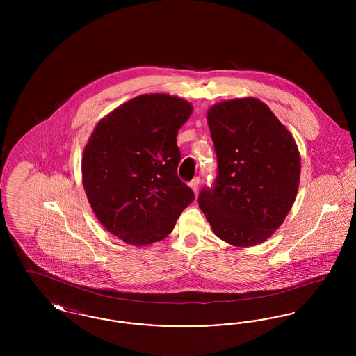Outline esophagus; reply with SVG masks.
<instances>
[{
	"label": "esophagus",
	"mask_w": 356,
	"mask_h": 356,
	"mask_svg": "<svg viewBox=\"0 0 356 356\" xmlns=\"http://www.w3.org/2000/svg\"><path fill=\"white\" fill-rule=\"evenodd\" d=\"M199 184H200V177H195L193 180L189 181V186L193 189V192L196 193L197 189H199Z\"/></svg>",
	"instance_id": "1"
}]
</instances>
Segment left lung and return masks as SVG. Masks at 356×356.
<instances>
[{"mask_svg": "<svg viewBox=\"0 0 356 356\" xmlns=\"http://www.w3.org/2000/svg\"><path fill=\"white\" fill-rule=\"evenodd\" d=\"M208 125L218 176L199 193L215 235L236 247L271 236L295 202L300 156L293 137L264 102L247 97L213 105Z\"/></svg>", "mask_w": 356, "mask_h": 356, "instance_id": "left-lung-1", "label": "left lung"}]
</instances>
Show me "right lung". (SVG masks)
I'll use <instances>...</instances> for the list:
<instances>
[{
    "mask_svg": "<svg viewBox=\"0 0 356 356\" xmlns=\"http://www.w3.org/2000/svg\"><path fill=\"white\" fill-rule=\"evenodd\" d=\"M191 113L179 97L141 95L104 118L85 147L88 200L102 225L128 244L163 240L195 200L177 176L176 136Z\"/></svg>",
    "mask_w": 356,
    "mask_h": 356,
    "instance_id": "1",
    "label": "right lung"
}]
</instances>
